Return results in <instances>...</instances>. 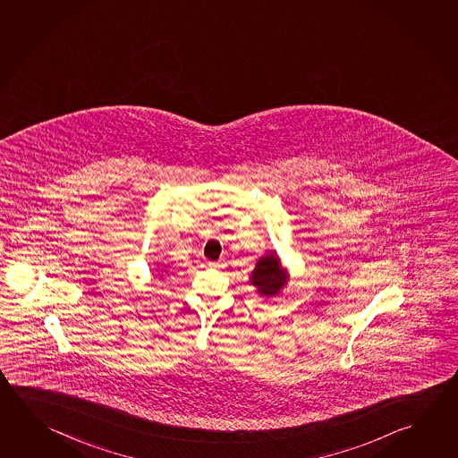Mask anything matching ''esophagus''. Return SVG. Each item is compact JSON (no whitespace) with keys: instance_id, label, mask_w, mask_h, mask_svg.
Returning a JSON list of instances; mask_svg holds the SVG:
<instances>
[{"instance_id":"34e87169","label":"esophagus","mask_w":458,"mask_h":458,"mask_svg":"<svg viewBox=\"0 0 458 458\" xmlns=\"http://www.w3.org/2000/svg\"><path fill=\"white\" fill-rule=\"evenodd\" d=\"M209 267H218L217 262H209Z\"/></svg>"}]
</instances>
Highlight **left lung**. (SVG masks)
I'll list each match as a JSON object with an SVG mask.
<instances>
[{"instance_id":"obj_1","label":"left lung","mask_w":458,"mask_h":458,"mask_svg":"<svg viewBox=\"0 0 458 458\" xmlns=\"http://www.w3.org/2000/svg\"><path fill=\"white\" fill-rule=\"evenodd\" d=\"M250 283L256 284L262 296H275L286 283V275L281 272L278 257L275 254L262 257L252 272Z\"/></svg>"}]
</instances>
